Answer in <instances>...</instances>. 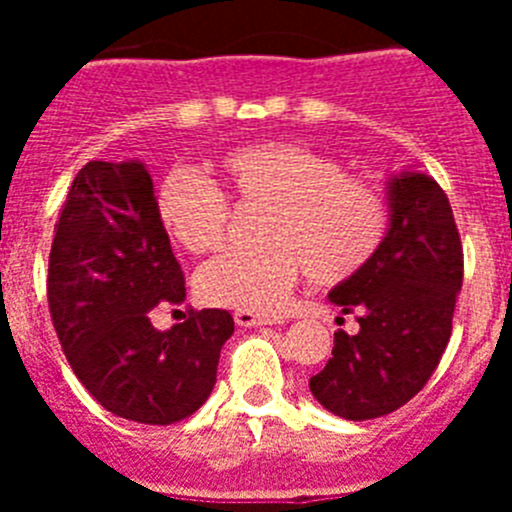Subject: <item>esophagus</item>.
<instances>
[{
    "label": "esophagus",
    "mask_w": 512,
    "mask_h": 512,
    "mask_svg": "<svg viewBox=\"0 0 512 512\" xmlns=\"http://www.w3.org/2000/svg\"><path fill=\"white\" fill-rule=\"evenodd\" d=\"M233 318L241 328H256V325L277 323V318H269V315H259V312H248V310H235Z\"/></svg>",
    "instance_id": "obj_1"
}]
</instances>
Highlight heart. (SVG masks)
<instances>
[{"instance_id": "b5f03b06", "label": "heart", "mask_w": 512, "mask_h": 512, "mask_svg": "<svg viewBox=\"0 0 512 512\" xmlns=\"http://www.w3.org/2000/svg\"><path fill=\"white\" fill-rule=\"evenodd\" d=\"M220 174L241 205L269 207V248L230 251L202 266L197 292L210 305L279 312L305 271L320 287L361 274L390 230L382 189L305 143L264 140L233 148L220 156ZM156 215L176 246L205 256L223 246L233 207L200 171L174 169L156 189Z\"/></svg>"}]
</instances>
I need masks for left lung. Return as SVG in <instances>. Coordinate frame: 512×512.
Returning <instances> with one entry per match:
<instances>
[{"label":"left lung","mask_w":512,"mask_h":512,"mask_svg":"<svg viewBox=\"0 0 512 512\" xmlns=\"http://www.w3.org/2000/svg\"><path fill=\"white\" fill-rule=\"evenodd\" d=\"M390 230L354 279L330 292L359 333L338 330L333 359L310 377L315 400L338 418L372 420L413 400L449 346L464 251L449 197L431 176L392 179Z\"/></svg>","instance_id":"8db88e82"}]
</instances>
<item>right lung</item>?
I'll return each instance as SVG.
<instances>
[{
	"instance_id": "obj_1",
	"label": "right lung",
	"mask_w": 512,
	"mask_h": 512,
	"mask_svg": "<svg viewBox=\"0 0 512 512\" xmlns=\"http://www.w3.org/2000/svg\"><path fill=\"white\" fill-rule=\"evenodd\" d=\"M48 307L63 354L89 395L120 418L171 425L210 397L228 310H192L156 330L148 312L187 297L184 271L156 215L151 174L138 161H89L53 228Z\"/></svg>"
}]
</instances>
